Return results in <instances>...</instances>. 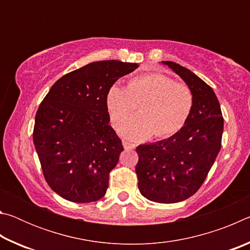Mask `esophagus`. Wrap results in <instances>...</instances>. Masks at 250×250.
<instances>
[{"label": "esophagus", "instance_id": "obj_1", "mask_svg": "<svg viewBox=\"0 0 250 250\" xmlns=\"http://www.w3.org/2000/svg\"><path fill=\"white\" fill-rule=\"evenodd\" d=\"M122 145H124V147L125 150H133V149H135V146H137L134 143H131L128 141H124L122 142Z\"/></svg>", "mask_w": 250, "mask_h": 250}]
</instances>
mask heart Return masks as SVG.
<instances>
[{
    "mask_svg": "<svg viewBox=\"0 0 250 250\" xmlns=\"http://www.w3.org/2000/svg\"><path fill=\"white\" fill-rule=\"evenodd\" d=\"M110 119L116 128L128 120L141 104L142 115L120 128L122 137L141 141L174 135L188 120L194 105L191 88L163 74L135 76L128 87L113 84L107 95Z\"/></svg>",
    "mask_w": 250,
    "mask_h": 250,
    "instance_id": "obj_1",
    "label": "heart"
}]
</instances>
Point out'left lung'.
Segmentation results:
<instances>
[{
    "label": "left lung",
    "instance_id": "left-lung-1",
    "mask_svg": "<svg viewBox=\"0 0 250 250\" xmlns=\"http://www.w3.org/2000/svg\"><path fill=\"white\" fill-rule=\"evenodd\" d=\"M194 95L188 120L166 140L137 147L139 191L149 201L172 204L191 197L204 183L222 146L224 119L213 89L191 70L162 62Z\"/></svg>",
    "mask_w": 250,
    "mask_h": 250
}]
</instances>
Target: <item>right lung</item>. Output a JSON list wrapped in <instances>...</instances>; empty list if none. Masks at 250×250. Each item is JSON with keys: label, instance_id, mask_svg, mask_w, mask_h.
Wrapping results in <instances>:
<instances>
[{"label": "right lung", "instance_id": "add662e5", "mask_svg": "<svg viewBox=\"0 0 250 250\" xmlns=\"http://www.w3.org/2000/svg\"><path fill=\"white\" fill-rule=\"evenodd\" d=\"M138 67L90 62L59 78L40 104L33 141L46 182L65 200L96 202L107 192L124 146L109 125L105 100L112 84Z\"/></svg>", "mask_w": 250, "mask_h": 250}]
</instances>
